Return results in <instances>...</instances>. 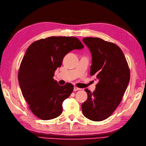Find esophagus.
Here are the masks:
<instances>
[{
	"label": "esophagus",
	"mask_w": 146,
	"mask_h": 146,
	"mask_svg": "<svg viewBox=\"0 0 146 146\" xmlns=\"http://www.w3.org/2000/svg\"><path fill=\"white\" fill-rule=\"evenodd\" d=\"M74 91H78V90H80V88L76 87V86H74Z\"/></svg>",
	"instance_id": "obj_1"
}]
</instances>
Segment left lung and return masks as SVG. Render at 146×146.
<instances>
[{
	"mask_svg": "<svg viewBox=\"0 0 146 146\" xmlns=\"http://www.w3.org/2000/svg\"><path fill=\"white\" fill-rule=\"evenodd\" d=\"M83 41L91 52L90 75L98 80L96 89H85L86 101L82 105L83 113L93 121L110 117L122 100L130 80V70L121 49L98 38H85Z\"/></svg>",
	"mask_w": 146,
	"mask_h": 146,
	"instance_id": "obj_1",
	"label": "left lung"
}]
</instances>
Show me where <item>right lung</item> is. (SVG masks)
Listing matches in <instances>:
<instances>
[{"instance_id":"1","label":"right lung","mask_w":146,"mask_h":146,"mask_svg":"<svg viewBox=\"0 0 146 146\" xmlns=\"http://www.w3.org/2000/svg\"><path fill=\"white\" fill-rule=\"evenodd\" d=\"M83 47L75 37L51 36L33 42L27 49L18 80L29 108L40 119L51 120L61 114L62 104L72 93L73 86L69 83L60 86L54 80V74L65 55Z\"/></svg>"}]
</instances>
